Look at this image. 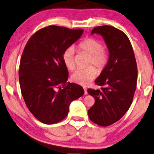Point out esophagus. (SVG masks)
<instances>
[{
	"mask_svg": "<svg viewBox=\"0 0 154 154\" xmlns=\"http://www.w3.org/2000/svg\"><path fill=\"white\" fill-rule=\"evenodd\" d=\"M84 94H88V92H87V88L86 87H84Z\"/></svg>",
	"mask_w": 154,
	"mask_h": 154,
	"instance_id": "34e87169",
	"label": "esophagus"
}]
</instances>
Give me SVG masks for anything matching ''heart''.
<instances>
[{
	"label": "heart",
	"mask_w": 154,
	"mask_h": 154,
	"mask_svg": "<svg viewBox=\"0 0 154 154\" xmlns=\"http://www.w3.org/2000/svg\"><path fill=\"white\" fill-rule=\"evenodd\" d=\"M101 41L95 38L88 37L82 40L77 45L79 52H85L89 55L88 64H94L101 72L108 66L110 54L106 47L102 46ZM75 50L69 46L62 54V61L68 70H72L75 67ZM97 75V70L93 66L85 68H78L71 75V80L77 84L86 86L93 80Z\"/></svg>",
	"instance_id": "b5f03b06"
}]
</instances>
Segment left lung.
<instances>
[{"label":"left lung","mask_w":154,"mask_h":154,"mask_svg":"<svg viewBox=\"0 0 154 154\" xmlns=\"http://www.w3.org/2000/svg\"><path fill=\"white\" fill-rule=\"evenodd\" d=\"M91 33L103 36L110 57L108 66L95 80L101 88L88 89L95 100L88 113L90 121L106 127L120 120L130 108L137 84V64L131 44L123 31L103 25L94 28Z\"/></svg>","instance_id":"obj_1"}]
</instances>
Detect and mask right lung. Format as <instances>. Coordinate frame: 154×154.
<instances>
[{"instance_id": "add662e5", "label": "right lung", "mask_w": 154, "mask_h": 154, "mask_svg": "<svg viewBox=\"0 0 154 154\" xmlns=\"http://www.w3.org/2000/svg\"><path fill=\"white\" fill-rule=\"evenodd\" d=\"M83 32L50 25L33 34L24 48L19 67L21 93L29 110L43 123L62 121L70 103L84 94L82 86L66 84L68 72L62 61L64 51Z\"/></svg>"}]
</instances>
